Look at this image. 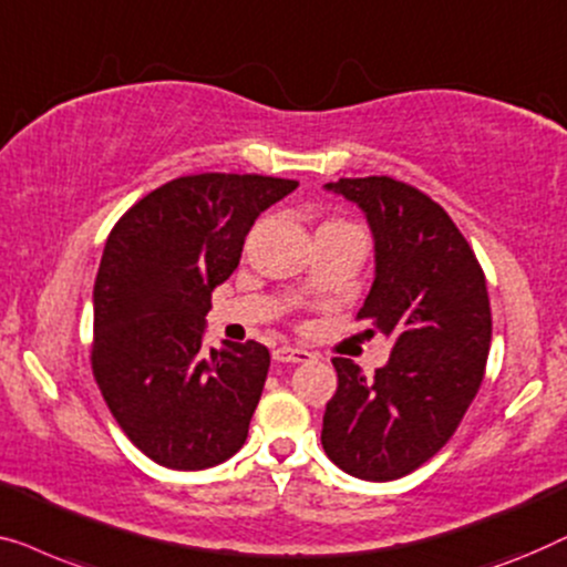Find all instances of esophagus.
Listing matches in <instances>:
<instances>
[{"mask_svg": "<svg viewBox=\"0 0 567 567\" xmlns=\"http://www.w3.org/2000/svg\"><path fill=\"white\" fill-rule=\"evenodd\" d=\"M272 357H275L277 362H287V364H298V362H310V360H313V354H310L308 349L290 347V344L277 347L275 352H272Z\"/></svg>", "mask_w": 567, "mask_h": 567, "instance_id": "esophagus-1", "label": "esophagus"}]
</instances>
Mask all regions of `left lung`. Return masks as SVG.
<instances>
[{
    "instance_id": "left-lung-1",
    "label": "left lung",
    "mask_w": 567,
    "mask_h": 567,
    "mask_svg": "<svg viewBox=\"0 0 567 567\" xmlns=\"http://www.w3.org/2000/svg\"><path fill=\"white\" fill-rule=\"evenodd\" d=\"M367 215L374 282L357 321L393 339L385 367L364 378L333 357L339 388L321 444L362 481H395L432 460L481 388L491 349V300L481 261L440 203L390 177L329 182Z\"/></svg>"
}]
</instances>
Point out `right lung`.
<instances>
[{"mask_svg": "<svg viewBox=\"0 0 567 567\" xmlns=\"http://www.w3.org/2000/svg\"><path fill=\"white\" fill-rule=\"evenodd\" d=\"M295 187L261 174H189L110 230L94 280L92 372L127 440L158 465L205 470L246 442L269 352L223 341L207 354L205 316L254 220Z\"/></svg>", "mask_w": 567, "mask_h": 567, "instance_id": "obj_1", "label": "right lung"}]
</instances>
